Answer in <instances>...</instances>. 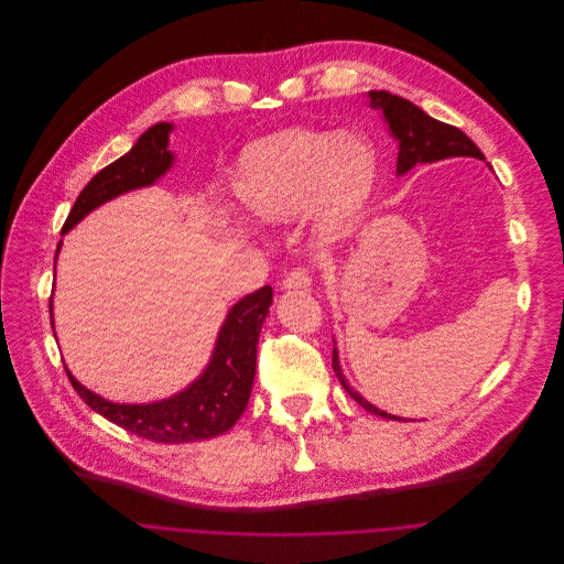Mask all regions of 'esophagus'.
<instances>
[{
  "mask_svg": "<svg viewBox=\"0 0 564 564\" xmlns=\"http://www.w3.org/2000/svg\"><path fill=\"white\" fill-rule=\"evenodd\" d=\"M311 286H313V280H311V273H308V269L306 267H297V269H293L286 278H284V282H282V289H293V291H311Z\"/></svg>",
  "mask_w": 564,
  "mask_h": 564,
  "instance_id": "esophagus-1",
  "label": "esophagus"
}]
</instances>
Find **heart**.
<instances>
[{
	"mask_svg": "<svg viewBox=\"0 0 564 564\" xmlns=\"http://www.w3.org/2000/svg\"><path fill=\"white\" fill-rule=\"evenodd\" d=\"M373 180L376 153L365 138L291 129L251 151L238 195L262 219H286L313 204L322 227L333 229L362 206Z\"/></svg>",
	"mask_w": 564,
	"mask_h": 564,
	"instance_id": "obj_1",
	"label": "heart"
}]
</instances>
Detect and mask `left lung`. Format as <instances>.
<instances>
[{"label":"left lung","instance_id":"1","mask_svg":"<svg viewBox=\"0 0 564 564\" xmlns=\"http://www.w3.org/2000/svg\"><path fill=\"white\" fill-rule=\"evenodd\" d=\"M371 108L380 110L384 116V122L389 124V131L393 140L398 142V175L409 173L417 164H431L446 158H478L485 160L482 151L456 127L444 124L433 120L431 116L415 106L413 101L391 95L387 90H369ZM333 371L345 387V391L369 413H376L387 420H400L378 406H373L369 400H365L345 378L340 369V358H337V349H333Z\"/></svg>","mask_w":564,"mask_h":564}]
</instances>
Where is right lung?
Returning a JSON list of instances; mask_svg holds the SVG:
<instances>
[{"instance_id": "obj_1", "label": "right lung", "mask_w": 564, "mask_h": 564, "mask_svg": "<svg viewBox=\"0 0 564 564\" xmlns=\"http://www.w3.org/2000/svg\"><path fill=\"white\" fill-rule=\"evenodd\" d=\"M173 124L160 122L140 135L135 147L101 169L77 195L62 234H68L84 215H88L99 204L118 197L122 193L155 184L175 162L169 151V133ZM62 242L57 245L59 253ZM273 304L271 286H262L256 293L242 297L224 319L217 343L204 373L188 384L184 391L151 404H118L108 402L79 384L70 371L66 376L77 391V395L99 415L110 420L140 437L182 444L195 440H208L224 431H229L245 413L251 387L256 378L258 360V337ZM53 322V300L48 302ZM55 333V328H53Z\"/></svg>"}]
</instances>
